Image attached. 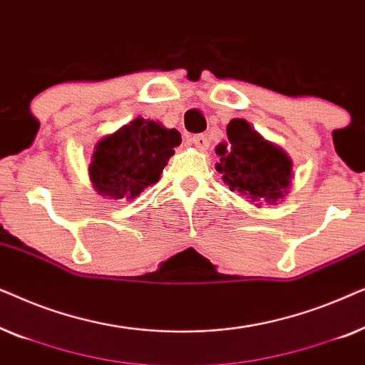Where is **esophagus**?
I'll return each mask as SVG.
<instances>
[{"label": "esophagus", "mask_w": 365, "mask_h": 365, "mask_svg": "<svg viewBox=\"0 0 365 365\" xmlns=\"http://www.w3.org/2000/svg\"><path fill=\"white\" fill-rule=\"evenodd\" d=\"M191 141H192L194 146L199 149V151H206V149L209 148V141H207V138L204 136V134H196V136L191 138Z\"/></svg>", "instance_id": "1"}]
</instances>
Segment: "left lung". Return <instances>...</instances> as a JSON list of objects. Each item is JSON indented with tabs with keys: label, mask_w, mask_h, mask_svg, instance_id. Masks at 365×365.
<instances>
[{
	"label": "left lung",
	"mask_w": 365,
	"mask_h": 365,
	"mask_svg": "<svg viewBox=\"0 0 365 365\" xmlns=\"http://www.w3.org/2000/svg\"><path fill=\"white\" fill-rule=\"evenodd\" d=\"M229 143L216 146L221 156L216 164L224 184L249 202L276 206L286 197L292 184V159L277 144L264 139L246 119L236 118L227 124Z\"/></svg>",
	"instance_id": "1"
}]
</instances>
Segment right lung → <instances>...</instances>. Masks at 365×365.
I'll use <instances>...</instances> for the list:
<instances>
[{
	"label": "right lung",
	"instance_id": "obj_1",
	"mask_svg": "<svg viewBox=\"0 0 365 365\" xmlns=\"http://www.w3.org/2000/svg\"><path fill=\"white\" fill-rule=\"evenodd\" d=\"M181 144L176 129L136 118L99 139L89 164L94 191L108 199H136L159 181L164 166Z\"/></svg>",
	"mask_w": 365,
	"mask_h": 365
}]
</instances>
